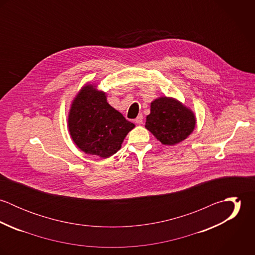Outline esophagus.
Segmentation results:
<instances>
[{
	"instance_id": "esophagus-1",
	"label": "esophagus",
	"mask_w": 255,
	"mask_h": 255,
	"mask_svg": "<svg viewBox=\"0 0 255 255\" xmlns=\"http://www.w3.org/2000/svg\"><path fill=\"white\" fill-rule=\"evenodd\" d=\"M134 121H135V123H136L137 125H141V124L143 123V116H142V115H138L137 118H136Z\"/></svg>"
}]
</instances>
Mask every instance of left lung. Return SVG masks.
<instances>
[{
  "mask_svg": "<svg viewBox=\"0 0 255 255\" xmlns=\"http://www.w3.org/2000/svg\"><path fill=\"white\" fill-rule=\"evenodd\" d=\"M194 127V114L174 98L154 100L146 117V128L165 145H175L184 140Z\"/></svg>",
  "mask_w": 255,
  "mask_h": 255,
  "instance_id": "1",
  "label": "left lung"
}]
</instances>
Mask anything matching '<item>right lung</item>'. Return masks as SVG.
Wrapping results in <instances>:
<instances>
[{
  "label": "right lung",
  "mask_w": 255,
  "mask_h": 255,
  "mask_svg": "<svg viewBox=\"0 0 255 255\" xmlns=\"http://www.w3.org/2000/svg\"><path fill=\"white\" fill-rule=\"evenodd\" d=\"M134 125L107 103L104 92L85 85L73 100L69 129L74 143L87 154L108 158Z\"/></svg>",
  "instance_id": "1"
}]
</instances>
